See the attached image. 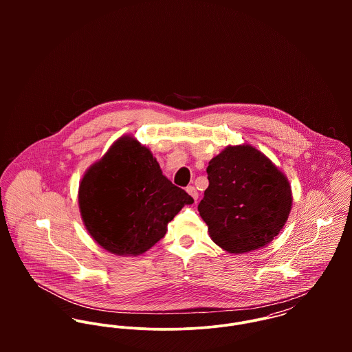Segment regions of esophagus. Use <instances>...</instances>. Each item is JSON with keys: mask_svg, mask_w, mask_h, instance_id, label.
<instances>
[{"mask_svg": "<svg viewBox=\"0 0 352 352\" xmlns=\"http://www.w3.org/2000/svg\"><path fill=\"white\" fill-rule=\"evenodd\" d=\"M186 191L192 197V199H194V201H198V191H197V188H195L194 186H188V187L186 188Z\"/></svg>", "mask_w": 352, "mask_h": 352, "instance_id": "34e87169", "label": "esophagus"}]
</instances>
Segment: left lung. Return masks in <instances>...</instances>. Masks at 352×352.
<instances>
[{"instance_id":"obj_1","label":"left lung","mask_w":352,"mask_h":352,"mask_svg":"<svg viewBox=\"0 0 352 352\" xmlns=\"http://www.w3.org/2000/svg\"><path fill=\"white\" fill-rule=\"evenodd\" d=\"M198 210L211 240L229 253L268 245L285 226L293 195L286 175L251 145L226 146L207 166Z\"/></svg>"}]
</instances>
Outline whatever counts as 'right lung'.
I'll list each match as a JSON object with an SVG mask.
<instances>
[{"mask_svg":"<svg viewBox=\"0 0 352 352\" xmlns=\"http://www.w3.org/2000/svg\"><path fill=\"white\" fill-rule=\"evenodd\" d=\"M194 199L168 180L151 151L131 135L116 140L84 173L78 188L82 222L91 237L119 256L142 254Z\"/></svg>","mask_w":352,"mask_h":352,"instance_id":"right-lung-1","label":"right lung"}]
</instances>
